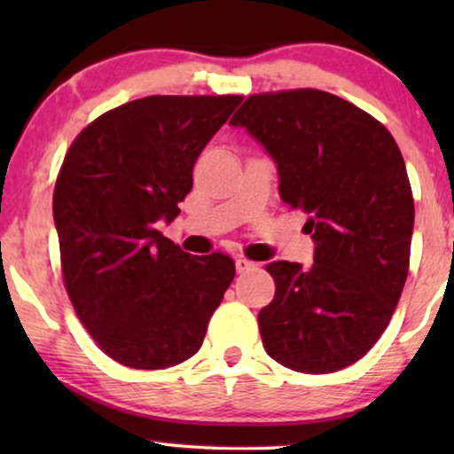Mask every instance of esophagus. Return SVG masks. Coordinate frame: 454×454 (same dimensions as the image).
Returning <instances> with one entry per match:
<instances>
[{
  "label": "esophagus",
  "mask_w": 454,
  "mask_h": 454,
  "mask_svg": "<svg viewBox=\"0 0 454 454\" xmlns=\"http://www.w3.org/2000/svg\"><path fill=\"white\" fill-rule=\"evenodd\" d=\"M254 266H256V264H254L252 260L244 258V256H238V258H235V270H238V272H247V270H252Z\"/></svg>",
  "instance_id": "obj_1"
}]
</instances>
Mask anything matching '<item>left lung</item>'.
<instances>
[{
  "label": "left lung",
  "mask_w": 454,
  "mask_h": 454,
  "mask_svg": "<svg viewBox=\"0 0 454 454\" xmlns=\"http://www.w3.org/2000/svg\"><path fill=\"white\" fill-rule=\"evenodd\" d=\"M275 160L278 192L308 213L314 264L277 260L275 300L260 309L262 345L303 374L343 370L387 328L409 270L413 196L387 128L325 90L246 98L231 117Z\"/></svg>",
  "instance_id": "8db88e82"
}]
</instances>
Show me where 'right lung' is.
Returning a JSON list of instances; mask_svg holds the SVG:
<instances>
[{
  "instance_id": "1",
  "label": "right lung",
  "mask_w": 454,
  "mask_h": 454,
  "mask_svg": "<svg viewBox=\"0 0 454 454\" xmlns=\"http://www.w3.org/2000/svg\"><path fill=\"white\" fill-rule=\"evenodd\" d=\"M241 97H145L97 117L67 151L53 192L61 270L78 318L111 359L163 370L202 347L235 277L225 254L167 239L192 169Z\"/></svg>"
}]
</instances>
